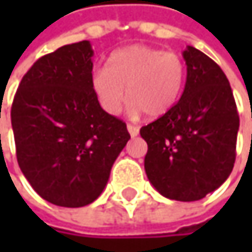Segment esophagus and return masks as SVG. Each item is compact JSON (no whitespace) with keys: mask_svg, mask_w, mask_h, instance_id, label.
Returning <instances> with one entry per match:
<instances>
[{"mask_svg":"<svg viewBox=\"0 0 252 252\" xmlns=\"http://www.w3.org/2000/svg\"><path fill=\"white\" fill-rule=\"evenodd\" d=\"M126 129H128V132H129V135L131 137H137L138 135V132H140V128L135 126H131V124H128L126 126Z\"/></svg>","mask_w":252,"mask_h":252,"instance_id":"obj_1","label":"esophagus"}]
</instances>
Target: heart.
I'll list each match as a JSON object with an SVG mask.
<instances>
[{"mask_svg":"<svg viewBox=\"0 0 252 252\" xmlns=\"http://www.w3.org/2000/svg\"><path fill=\"white\" fill-rule=\"evenodd\" d=\"M185 83V64L175 52L131 45L109 57L108 68L92 73L93 93L105 112L117 115L128 97L129 114L147 112L152 118L166 115L181 97ZM127 90H125V87Z\"/></svg>","mask_w":252,"mask_h":252,"instance_id":"heart-1","label":"heart"}]
</instances>
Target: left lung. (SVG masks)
Wrapping results in <instances>:
<instances>
[{
    "mask_svg": "<svg viewBox=\"0 0 252 252\" xmlns=\"http://www.w3.org/2000/svg\"><path fill=\"white\" fill-rule=\"evenodd\" d=\"M184 93L163 117L140 129L147 143L144 169L166 198L197 201L218 189L235 163L239 115L222 68L187 46Z\"/></svg>",
    "mask_w": 252,
    "mask_h": 252,
    "instance_id": "left-lung-1",
    "label": "left lung"
}]
</instances>
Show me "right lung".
<instances>
[{"label":"right lung","instance_id":"right-lung-1","mask_svg":"<svg viewBox=\"0 0 252 252\" xmlns=\"http://www.w3.org/2000/svg\"><path fill=\"white\" fill-rule=\"evenodd\" d=\"M92 57L81 40L39 58L11 106L19 166L43 200L61 207L93 203L129 140L126 123L93 93Z\"/></svg>","mask_w":252,"mask_h":252}]
</instances>
